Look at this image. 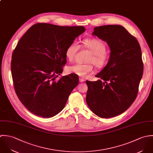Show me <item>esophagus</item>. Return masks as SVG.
<instances>
[{
	"label": "esophagus",
	"mask_w": 153,
	"mask_h": 153,
	"mask_svg": "<svg viewBox=\"0 0 153 153\" xmlns=\"http://www.w3.org/2000/svg\"><path fill=\"white\" fill-rule=\"evenodd\" d=\"M79 81H80V82H83L85 81V80L83 78L80 77V78H79Z\"/></svg>",
	"instance_id": "1"
}]
</instances>
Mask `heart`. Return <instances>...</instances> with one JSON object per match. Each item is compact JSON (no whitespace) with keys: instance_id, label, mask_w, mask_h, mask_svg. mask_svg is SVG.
I'll list each match as a JSON object with an SVG mask.
<instances>
[{"instance_id":"b5f03b06","label":"heart","mask_w":153,"mask_h":153,"mask_svg":"<svg viewBox=\"0 0 153 153\" xmlns=\"http://www.w3.org/2000/svg\"><path fill=\"white\" fill-rule=\"evenodd\" d=\"M82 47L91 52V56L87 60L88 63H76L67 68L68 73H73L79 76L85 77L93 71V63L97 67L101 68L106 65L109 59V55L106 51V45L99 39H86L82 44ZM80 48V45L76 41H73L67 47L65 56L70 62L74 61L75 56Z\"/></svg>"}]
</instances>
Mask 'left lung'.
Wrapping results in <instances>:
<instances>
[{
    "label": "left lung",
    "instance_id": "obj_1",
    "mask_svg": "<svg viewBox=\"0 0 153 153\" xmlns=\"http://www.w3.org/2000/svg\"><path fill=\"white\" fill-rule=\"evenodd\" d=\"M93 35L106 41L111 52L96 76L100 80L86 81V102L99 117L109 118L125 112L137 96L144 69L141 50L136 38L121 25L97 27Z\"/></svg>",
    "mask_w": 153,
    "mask_h": 153
}]
</instances>
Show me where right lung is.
<instances>
[{"instance_id":"right-lung-1","label":"right lung","mask_w":153,"mask_h":153,"mask_svg":"<svg viewBox=\"0 0 153 153\" xmlns=\"http://www.w3.org/2000/svg\"><path fill=\"white\" fill-rule=\"evenodd\" d=\"M85 31L82 26L37 23L19 41L12 56V76L19 99L33 114L51 118L64 108L79 76L57 77L66 64L67 47Z\"/></svg>"}]
</instances>
